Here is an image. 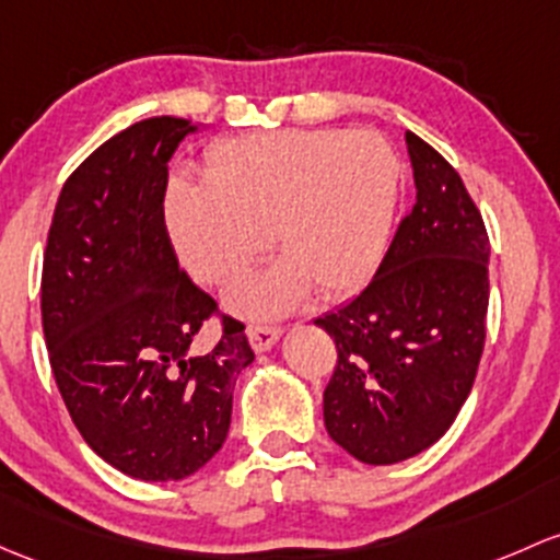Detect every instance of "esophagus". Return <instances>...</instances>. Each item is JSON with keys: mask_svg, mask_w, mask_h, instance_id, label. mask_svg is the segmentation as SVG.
I'll return each instance as SVG.
<instances>
[{"mask_svg": "<svg viewBox=\"0 0 560 560\" xmlns=\"http://www.w3.org/2000/svg\"><path fill=\"white\" fill-rule=\"evenodd\" d=\"M279 335H281V329L273 325H249V329H246V338H249L252 349L255 351L273 349V343L279 340Z\"/></svg>", "mask_w": 560, "mask_h": 560, "instance_id": "obj_1", "label": "esophagus"}]
</instances>
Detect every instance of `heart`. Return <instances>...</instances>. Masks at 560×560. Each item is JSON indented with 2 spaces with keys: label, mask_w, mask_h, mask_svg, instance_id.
Returning <instances> with one entry per match:
<instances>
[{
  "label": "heart",
  "mask_w": 560,
  "mask_h": 560,
  "mask_svg": "<svg viewBox=\"0 0 560 560\" xmlns=\"http://www.w3.org/2000/svg\"><path fill=\"white\" fill-rule=\"evenodd\" d=\"M201 182L176 179L166 231L179 260L206 284H231L265 249L281 262L231 292L244 314H279L316 287L357 292L384 260L399 192V161L370 131L290 128L211 147Z\"/></svg>",
  "instance_id": "obj_1"
}]
</instances>
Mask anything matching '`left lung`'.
<instances>
[{
	"mask_svg": "<svg viewBox=\"0 0 560 560\" xmlns=\"http://www.w3.org/2000/svg\"><path fill=\"white\" fill-rule=\"evenodd\" d=\"M416 203L373 281L322 316L338 349L325 388L329 438L364 464H397L451 429L486 343L488 244L462 176L434 147L405 133Z\"/></svg>",
	"mask_w": 560,
	"mask_h": 560,
	"instance_id": "8db88e82",
	"label": "left lung"
}]
</instances>
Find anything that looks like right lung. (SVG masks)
<instances>
[{"label":"right lung","mask_w":560,"mask_h":560,"mask_svg":"<svg viewBox=\"0 0 560 560\" xmlns=\"http://www.w3.org/2000/svg\"><path fill=\"white\" fill-rule=\"evenodd\" d=\"M182 117L104 141L63 185L43 260V329L63 405L104 462L139 480L198 472L231 429L233 386L255 351L244 325L179 268L163 220ZM221 316V340L195 335Z\"/></svg>","instance_id":"add662e5"}]
</instances>
